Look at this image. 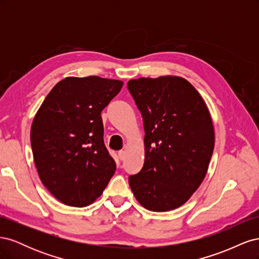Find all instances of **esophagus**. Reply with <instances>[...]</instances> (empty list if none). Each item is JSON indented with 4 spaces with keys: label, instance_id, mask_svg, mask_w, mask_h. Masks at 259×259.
<instances>
[{
    "label": "esophagus",
    "instance_id": "34e87169",
    "mask_svg": "<svg viewBox=\"0 0 259 259\" xmlns=\"http://www.w3.org/2000/svg\"><path fill=\"white\" fill-rule=\"evenodd\" d=\"M117 154H119V158H120V160H124V158H125V154H126V152H125L124 150H121V151L117 152Z\"/></svg>",
    "mask_w": 259,
    "mask_h": 259
}]
</instances>
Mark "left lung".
Masks as SVG:
<instances>
[{"label": "left lung", "mask_w": 259, "mask_h": 259, "mask_svg": "<svg viewBox=\"0 0 259 259\" xmlns=\"http://www.w3.org/2000/svg\"><path fill=\"white\" fill-rule=\"evenodd\" d=\"M142 112L145 162L130 176L140 205L167 211L184 205L205 178L215 145L213 120L194 86L182 76L139 77L127 83Z\"/></svg>", "instance_id": "obj_1"}]
</instances>
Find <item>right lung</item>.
I'll return each mask as SVG.
<instances>
[{
  "label": "right lung",
  "mask_w": 259,
  "mask_h": 259,
  "mask_svg": "<svg viewBox=\"0 0 259 259\" xmlns=\"http://www.w3.org/2000/svg\"><path fill=\"white\" fill-rule=\"evenodd\" d=\"M122 86V81L95 75L68 76L34 115L30 138L38 177L66 205L92 204L115 173L100 114Z\"/></svg>",
  "instance_id": "add662e5"
}]
</instances>
